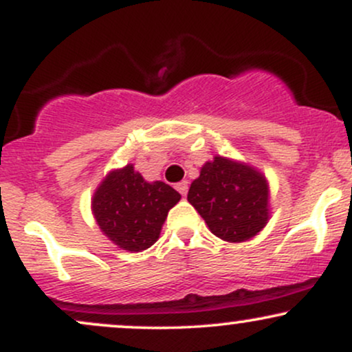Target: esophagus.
Masks as SVG:
<instances>
[{
  "label": "esophagus",
  "mask_w": 352,
  "mask_h": 352,
  "mask_svg": "<svg viewBox=\"0 0 352 352\" xmlns=\"http://www.w3.org/2000/svg\"><path fill=\"white\" fill-rule=\"evenodd\" d=\"M177 190H179L182 197L187 195V192H188V182H187V180H182V182H179V184H177Z\"/></svg>",
  "instance_id": "obj_1"
}]
</instances>
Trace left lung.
<instances>
[{"label": "left lung", "instance_id": "obj_1", "mask_svg": "<svg viewBox=\"0 0 352 352\" xmlns=\"http://www.w3.org/2000/svg\"><path fill=\"white\" fill-rule=\"evenodd\" d=\"M187 200L213 235L230 243L256 236L270 220V185L258 168L215 155L201 165Z\"/></svg>", "mask_w": 352, "mask_h": 352}]
</instances>
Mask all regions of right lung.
<instances>
[{
	"label": "right lung",
	"instance_id": "1",
	"mask_svg": "<svg viewBox=\"0 0 352 352\" xmlns=\"http://www.w3.org/2000/svg\"><path fill=\"white\" fill-rule=\"evenodd\" d=\"M182 199L165 182H147L127 164L104 177L91 199L96 223L117 248L139 253L159 240L168 210Z\"/></svg>",
	"mask_w": 352,
	"mask_h": 352
}]
</instances>
